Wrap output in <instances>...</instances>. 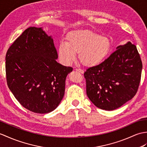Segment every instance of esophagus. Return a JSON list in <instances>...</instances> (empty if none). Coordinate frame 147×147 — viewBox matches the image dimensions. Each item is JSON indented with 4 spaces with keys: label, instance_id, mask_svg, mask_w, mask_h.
Listing matches in <instances>:
<instances>
[{
    "label": "esophagus",
    "instance_id": "obj_1",
    "mask_svg": "<svg viewBox=\"0 0 147 147\" xmlns=\"http://www.w3.org/2000/svg\"><path fill=\"white\" fill-rule=\"evenodd\" d=\"M74 70L76 71H78V72H79V73H81V74H83L84 72V70L81 69H78V68H76V69H74Z\"/></svg>",
    "mask_w": 147,
    "mask_h": 147
}]
</instances>
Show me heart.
Instances as JSON below:
<instances>
[{"instance_id":"heart-1","label":"heart","mask_w":147,"mask_h":147,"mask_svg":"<svg viewBox=\"0 0 147 147\" xmlns=\"http://www.w3.org/2000/svg\"><path fill=\"white\" fill-rule=\"evenodd\" d=\"M66 43L62 42L58 47L59 57L64 63L71 64L78 54L84 66L91 67L101 64L107 59L111 47L110 39L89 30H78L69 32Z\"/></svg>"}]
</instances>
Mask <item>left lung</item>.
Listing matches in <instances>:
<instances>
[{"label": "left lung", "mask_w": 147, "mask_h": 147, "mask_svg": "<svg viewBox=\"0 0 147 147\" xmlns=\"http://www.w3.org/2000/svg\"><path fill=\"white\" fill-rule=\"evenodd\" d=\"M142 70L136 47L129 41L118 46L101 64L84 72L87 96L101 110L112 111L120 108L136 94Z\"/></svg>", "instance_id": "left-lung-1"}]
</instances>
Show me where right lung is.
I'll return each instance as SVG.
<instances>
[{
  "instance_id": "right-lung-1",
  "label": "right lung",
  "mask_w": 147,
  "mask_h": 147,
  "mask_svg": "<svg viewBox=\"0 0 147 147\" xmlns=\"http://www.w3.org/2000/svg\"><path fill=\"white\" fill-rule=\"evenodd\" d=\"M57 58L52 36L42 27H29L9 47L5 56L8 87L27 110L48 113L62 100L73 68L58 63Z\"/></svg>"
}]
</instances>
